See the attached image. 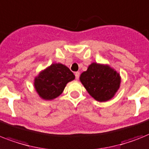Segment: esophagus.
<instances>
[{
    "instance_id": "1",
    "label": "esophagus",
    "mask_w": 149,
    "mask_h": 149,
    "mask_svg": "<svg viewBox=\"0 0 149 149\" xmlns=\"http://www.w3.org/2000/svg\"><path fill=\"white\" fill-rule=\"evenodd\" d=\"M79 72H75V77H76V79H78L79 77Z\"/></svg>"
}]
</instances>
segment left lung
<instances>
[{
  "label": "left lung",
  "mask_w": 149,
  "mask_h": 149,
  "mask_svg": "<svg viewBox=\"0 0 149 149\" xmlns=\"http://www.w3.org/2000/svg\"><path fill=\"white\" fill-rule=\"evenodd\" d=\"M79 80L92 97L99 102H106L119 89L121 77L109 65L93 63L81 73Z\"/></svg>",
  "instance_id": "left-lung-1"
}]
</instances>
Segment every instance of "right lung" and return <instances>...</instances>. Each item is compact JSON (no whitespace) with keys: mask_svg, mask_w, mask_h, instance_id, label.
Segmentation results:
<instances>
[{"mask_svg":"<svg viewBox=\"0 0 149 149\" xmlns=\"http://www.w3.org/2000/svg\"><path fill=\"white\" fill-rule=\"evenodd\" d=\"M75 79L74 74L62 63H53L34 79V88L40 98L52 100L63 92L66 84Z\"/></svg>","mask_w":149,"mask_h":149,"instance_id":"right-lung-1","label":"right lung"}]
</instances>
